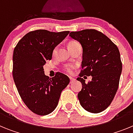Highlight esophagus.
Returning <instances> with one entry per match:
<instances>
[{
	"label": "esophagus",
	"instance_id": "34e87169",
	"mask_svg": "<svg viewBox=\"0 0 133 133\" xmlns=\"http://www.w3.org/2000/svg\"><path fill=\"white\" fill-rule=\"evenodd\" d=\"M70 83H72L75 81V78H72V77H70Z\"/></svg>",
	"mask_w": 133,
	"mask_h": 133
}]
</instances>
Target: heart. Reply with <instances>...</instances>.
Segmentation results:
<instances>
[{
  "mask_svg": "<svg viewBox=\"0 0 133 133\" xmlns=\"http://www.w3.org/2000/svg\"><path fill=\"white\" fill-rule=\"evenodd\" d=\"M77 45H81L79 44L78 42L76 41H70L68 44V47H69V49H72V48L75 47ZM55 51H56V49H54L53 50V55L55 53ZM63 70L65 72L68 74H72L73 72V70H74V66L72 65H65L63 67Z\"/></svg>",
  "mask_w": 133,
  "mask_h": 133,
  "instance_id": "1",
  "label": "heart"
}]
</instances>
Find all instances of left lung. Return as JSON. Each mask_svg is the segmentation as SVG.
Wrapping results in <instances>:
<instances>
[{
  "label": "left lung",
  "mask_w": 133,
  "mask_h": 133,
  "mask_svg": "<svg viewBox=\"0 0 133 133\" xmlns=\"http://www.w3.org/2000/svg\"><path fill=\"white\" fill-rule=\"evenodd\" d=\"M69 36L83 46L82 69L77 80L82 83L78 98L88 112L98 113L112 101L118 88L122 62L117 45L105 35L95 30L70 32ZM92 76L87 83L82 77Z\"/></svg>",
  "instance_id": "obj_1"
}]
</instances>
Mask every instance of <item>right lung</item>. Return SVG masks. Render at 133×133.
<instances>
[{
	"label": "right lung",
	"mask_w": 133,
	"mask_h": 133,
	"mask_svg": "<svg viewBox=\"0 0 133 133\" xmlns=\"http://www.w3.org/2000/svg\"><path fill=\"white\" fill-rule=\"evenodd\" d=\"M69 33L39 29L21 38L14 49L12 76L26 106L38 115H46L56 107L69 77L56 72L52 78L44 75L43 66L52 58L53 50Z\"/></svg>",
	"instance_id": "obj_1"
}]
</instances>
